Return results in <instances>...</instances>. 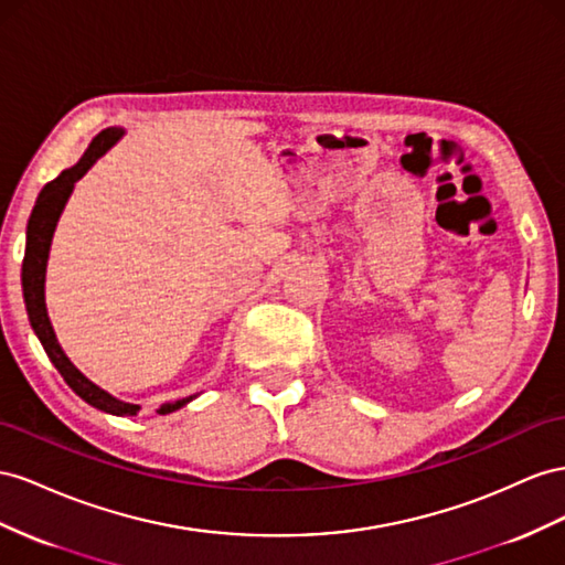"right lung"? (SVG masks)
Wrapping results in <instances>:
<instances>
[{
  "instance_id": "add662e5",
  "label": "right lung",
  "mask_w": 565,
  "mask_h": 565,
  "mask_svg": "<svg viewBox=\"0 0 565 565\" xmlns=\"http://www.w3.org/2000/svg\"><path fill=\"white\" fill-rule=\"evenodd\" d=\"M124 128H106L102 130L89 147L85 149V154L81 161L71 166V169L61 171L58 178L42 188L38 194V202L33 206V213L28 218V231H25V256H23V268H21V285H23V301H25V311L28 320L33 326L38 340L42 342L44 352H47L50 361L54 363V369L61 373V377L66 380L68 387L85 399L89 406H95L99 411H106V414L114 416H137L140 411V404H130L124 399H116L114 394L102 390L95 385L93 380L85 377L78 369H75L73 361L66 356L64 349H61L56 332L52 328V320L47 313V303H44V278H47V258H50V247H52V237L56 231V223L61 218V211H64L68 196L78 182L93 166L97 159H102L106 151H109L120 137H124ZM196 394L185 396V399H175V402H166L159 406V414H173V411L182 408L190 404Z\"/></svg>"
}]
</instances>
